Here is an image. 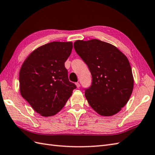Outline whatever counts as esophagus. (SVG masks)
I'll list each match as a JSON object with an SVG mask.
<instances>
[{"instance_id": "obj_1", "label": "esophagus", "mask_w": 155, "mask_h": 155, "mask_svg": "<svg viewBox=\"0 0 155 155\" xmlns=\"http://www.w3.org/2000/svg\"><path fill=\"white\" fill-rule=\"evenodd\" d=\"M75 84H76V86H77V88H79V87H80V86H81L80 84H79V82H76Z\"/></svg>"}]
</instances>
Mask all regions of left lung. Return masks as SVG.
Segmentation results:
<instances>
[{
    "mask_svg": "<svg viewBox=\"0 0 155 155\" xmlns=\"http://www.w3.org/2000/svg\"><path fill=\"white\" fill-rule=\"evenodd\" d=\"M74 48L92 74V85L84 90L91 107L101 116L117 114L128 101L134 88L128 58L117 47L97 39L78 40Z\"/></svg>",
    "mask_w": 155,
    "mask_h": 155,
    "instance_id": "obj_1",
    "label": "left lung"
}]
</instances>
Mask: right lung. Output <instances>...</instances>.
I'll list each match as a JSON object with an SVG mask.
<instances>
[{
	"label": "right lung",
	"instance_id": "1",
	"mask_svg": "<svg viewBox=\"0 0 155 155\" xmlns=\"http://www.w3.org/2000/svg\"><path fill=\"white\" fill-rule=\"evenodd\" d=\"M72 49L71 42L48 43L34 50L21 65L20 94L42 117L57 114L77 88L65 67Z\"/></svg>",
	"mask_w": 155,
	"mask_h": 155
}]
</instances>
